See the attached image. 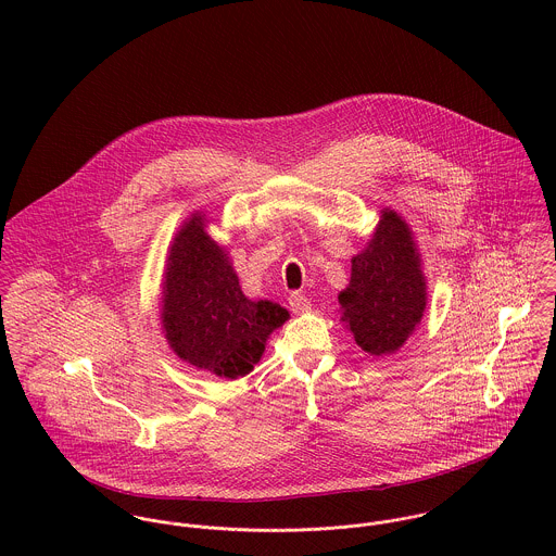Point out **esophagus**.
I'll use <instances>...</instances> for the list:
<instances>
[{
    "label": "esophagus",
    "instance_id": "esophagus-1",
    "mask_svg": "<svg viewBox=\"0 0 556 556\" xmlns=\"http://www.w3.org/2000/svg\"><path fill=\"white\" fill-rule=\"evenodd\" d=\"M289 306H291V311L295 313V315H304V313H308L311 311V300L306 298V295H302V293H291L289 295Z\"/></svg>",
    "mask_w": 556,
    "mask_h": 556
}]
</instances>
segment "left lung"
<instances>
[{"instance_id":"1","label":"left lung","mask_w":556,"mask_h":556,"mask_svg":"<svg viewBox=\"0 0 556 556\" xmlns=\"http://www.w3.org/2000/svg\"><path fill=\"white\" fill-rule=\"evenodd\" d=\"M338 302L355 342L377 357L396 353L419 325L426 278L413 231L394 210H381L366 250L351 258V282Z\"/></svg>"}]
</instances>
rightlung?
I'll return each mask as SVG.
<instances>
[{"label": "right lung", "instance_id": "obj_1", "mask_svg": "<svg viewBox=\"0 0 556 556\" xmlns=\"http://www.w3.org/2000/svg\"><path fill=\"white\" fill-rule=\"evenodd\" d=\"M205 214H192L175 233L162 282V329L175 355L223 379L245 377L265 342L289 313L241 293L225 252L205 233Z\"/></svg>", "mask_w": 556, "mask_h": 556}]
</instances>
